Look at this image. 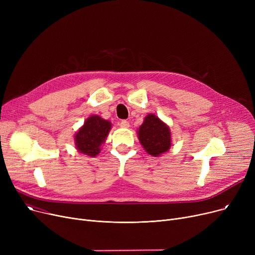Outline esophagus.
I'll list each match as a JSON object with an SVG mask.
<instances>
[{
  "label": "esophagus",
  "instance_id": "34e87169",
  "mask_svg": "<svg viewBox=\"0 0 255 255\" xmlns=\"http://www.w3.org/2000/svg\"><path fill=\"white\" fill-rule=\"evenodd\" d=\"M120 126L122 127V128H128L130 125H129V122H128V121H126V120H122V121H121V123H120Z\"/></svg>",
  "mask_w": 255,
  "mask_h": 255
}]
</instances>
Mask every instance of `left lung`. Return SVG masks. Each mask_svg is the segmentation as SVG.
<instances>
[{
    "label": "left lung",
    "mask_w": 255,
    "mask_h": 255,
    "mask_svg": "<svg viewBox=\"0 0 255 255\" xmlns=\"http://www.w3.org/2000/svg\"><path fill=\"white\" fill-rule=\"evenodd\" d=\"M138 139L145 152L158 157L167 152L171 144L169 127L154 114H149L137 131Z\"/></svg>",
    "instance_id": "obj_1"
}]
</instances>
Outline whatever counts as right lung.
<instances>
[{
	"label": "right lung",
	"mask_w": 255,
	"mask_h": 255,
	"mask_svg": "<svg viewBox=\"0 0 255 255\" xmlns=\"http://www.w3.org/2000/svg\"><path fill=\"white\" fill-rule=\"evenodd\" d=\"M111 128L112 123L110 121L104 120L97 115L89 117L74 135L77 151L90 157L98 155Z\"/></svg>",
	"instance_id": "obj_1"
}]
</instances>
